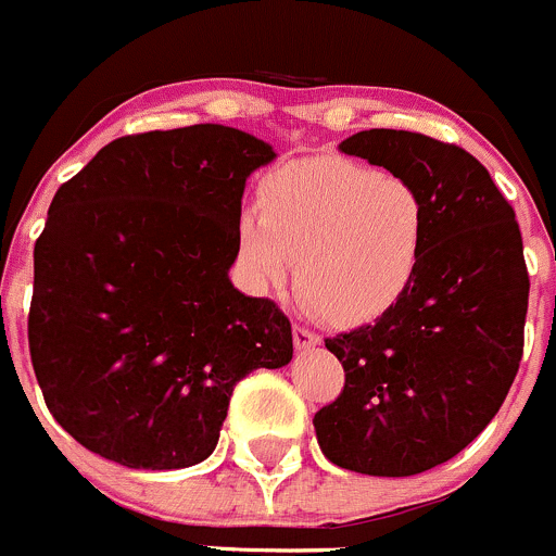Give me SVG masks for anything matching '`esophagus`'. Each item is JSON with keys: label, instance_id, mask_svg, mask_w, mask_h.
Wrapping results in <instances>:
<instances>
[{"label": "esophagus", "instance_id": "esophagus-1", "mask_svg": "<svg viewBox=\"0 0 556 556\" xmlns=\"http://www.w3.org/2000/svg\"><path fill=\"white\" fill-rule=\"evenodd\" d=\"M291 340H294V349L296 351L313 349V345L321 343V338H318L316 332H311V329H305V327H294V329H291Z\"/></svg>", "mask_w": 556, "mask_h": 556}]
</instances>
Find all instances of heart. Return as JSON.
<instances>
[{"label": "heart", "instance_id": "b5f03b06", "mask_svg": "<svg viewBox=\"0 0 556 556\" xmlns=\"http://www.w3.org/2000/svg\"><path fill=\"white\" fill-rule=\"evenodd\" d=\"M427 205L403 175L313 156L262 180V207L238 216V249L260 286H280L296 255V289L334 327L387 316L414 286Z\"/></svg>", "mask_w": 556, "mask_h": 556}]
</instances>
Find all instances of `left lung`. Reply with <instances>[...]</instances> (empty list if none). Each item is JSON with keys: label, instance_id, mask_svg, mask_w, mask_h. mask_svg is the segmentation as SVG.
I'll return each mask as SVG.
<instances>
[{"label": "left lung", "instance_id": "8db88e82", "mask_svg": "<svg viewBox=\"0 0 556 556\" xmlns=\"http://www.w3.org/2000/svg\"><path fill=\"white\" fill-rule=\"evenodd\" d=\"M338 148L421 191L427 238L414 286L387 316L324 340L345 387L313 427L338 467L416 476L476 441L514 383L530 296L521 232L486 167L459 146L370 129Z\"/></svg>", "mask_w": 556, "mask_h": 556}]
</instances>
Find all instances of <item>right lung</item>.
<instances>
[{"label": "right lung", "instance_id": "1", "mask_svg": "<svg viewBox=\"0 0 556 556\" xmlns=\"http://www.w3.org/2000/svg\"><path fill=\"white\" fill-rule=\"evenodd\" d=\"M270 142L222 124L126 135L62 186L35 245L29 351L53 419L135 470L213 454L229 397L291 362L276 302L229 280Z\"/></svg>", "mask_w": 556, "mask_h": 556}]
</instances>
